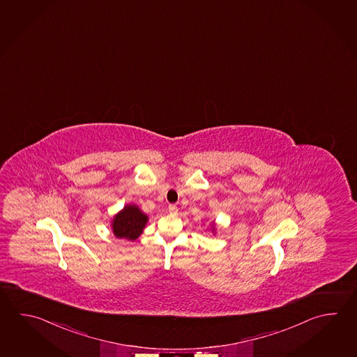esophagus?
<instances>
[{"label": "esophagus", "instance_id": "34e87169", "mask_svg": "<svg viewBox=\"0 0 357 357\" xmlns=\"http://www.w3.org/2000/svg\"><path fill=\"white\" fill-rule=\"evenodd\" d=\"M169 212H170L172 215H176V213H178V207H176L175 204H170V206H169Z\"/></svg>", "mask_w": 357, "mask_h": 357}]
</instances>
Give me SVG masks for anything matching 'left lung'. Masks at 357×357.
Listing matches in <instances>:
<instances>
[{"instance_id":"obj_1","label":"left lung","mask_w":357,"mask_h":357,"mask_svg":"<svg viewBox=\"0 0 357 357\" xmlns=\"http://www.w3.org/2000/svg\"><path fill=\"white\" fill-rule=\"evenodd\" d=\"M211 231H212V234H216V224H215V221H213V222H212Z\"/></svg>"}]
</instances>
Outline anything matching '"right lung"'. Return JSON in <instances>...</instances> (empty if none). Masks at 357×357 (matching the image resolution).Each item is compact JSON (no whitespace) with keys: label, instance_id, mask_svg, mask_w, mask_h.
I'll return each instance as SVG.
<instances>
[{"label":"right lung","instance_id":"right-lung-1","mask_svg":"<svg viewBox=\"0 0 357 357\" xmlns=\"http://www.w3.org/2000/svg\"><path fill=\"white\" fill-rule=\"evenodd\" d=\"M147 221L149 216L137 204H126L121 211L114 215L110 227L118 239L135 241L144 233Z\"/></svg>","mask_w":357,"mask_h":357}]
</instances>
